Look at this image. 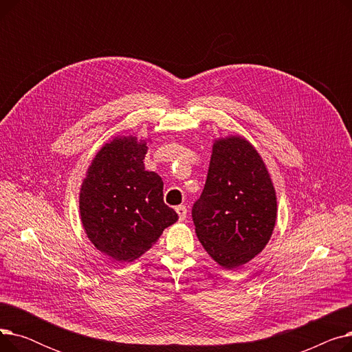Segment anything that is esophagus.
Listing matches in <instances>:
<instances>
[{"instance_id": "34e87169", "label": "esophagus", "mask_w": 352, "mask_h": 352, "mask_svg": "<svg viewBox=\"0 0 352 352\" xmlns=\"http://www.w3.org/2000/svg\"><path fill=\"white\" fill-rule=\"evenodd\" d=\"M175 211H177V214L179 217V221H184V219L187 218V207L186 206H178L175 208Z\"/></svg>"}]
</instances>
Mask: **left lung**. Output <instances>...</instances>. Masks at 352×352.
<instances>
[{"label": "left lung", "instance_id": "left-lung-1", "mask_svg": "<svg viewBox=\"0 0 352 352\" xmlns=\"http://www.w3.org/2000/svg\"><path fill=\"white\" fill-rule=\"evenodd\" d=\"M276 197L265 164L241 137L214 142L206 187L192 206L202 247L224 268L241 267L268 244Z\"/></svg>", "mask_w": 352, "mask_h": 352}]
</instances>
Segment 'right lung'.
Instances as JSON below:
<instances>
[{
  "label": "right lung",
  "mask_w": 352,
  "mask_h": 352,
  "mask_svg": "<svg viewBox=\"0 0 352 352\" xmlns=\"http://www.w3.org/2000/svg\"><path fill=\"white\" fill-rule=\"evenodd\" d=\"M146 144L121 137L92 160L80 192L84 230L97 250L126 263L142 255L178 214L164 202V182L145 171Z\"/></svg>",
  "instance_id": "right-lung-1"
}]
</instances>
